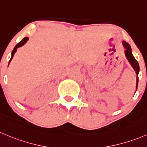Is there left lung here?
<instances>
[{"label":"left lung","mask_w":147,"mask_h":147,"mask_svg":"<svg viewBox=\"0 0 147 147\" xmlns=\"http://www.w3.org/2000/svg\"><path fill=\"white\" fill-rule=\"evenodd\" d=\"M123 45L124 46V47L126 48V51H125V55H126V58L129 60V62H130V64L131 65V66L133 67L134 69L136 72V89H137L138 87V82H139V77H138V75H139V65L138 62L136 61V59L134 57L133 55H132V52H131V47L127 42H123Z\"/></svg>","instance_id":"1"}]
</instances>
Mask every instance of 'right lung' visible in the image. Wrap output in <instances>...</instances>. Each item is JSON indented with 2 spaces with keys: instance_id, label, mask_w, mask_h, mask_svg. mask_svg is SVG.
Listing matches in <instances>:
<instances>
[{
  "instance_id": "add662e5",
  "label": "right lung",
  "mask_w": 147,
  "mask_h": 147,
  "mask_svg": "<svg viewBox=\"0 0 147 147\" xmlns=\"http://www.w3.org/2000/svg\"><path fill=\"white\" fill-rule=\"evenodd\" d=\"M28 37H25V38H24V39H23L22 40H21V42H19V43L17 44V45H16V47H14V49H13V51H12V54H11V59H10V60H9V62H11V59H12L13 57L14 54H15V52H16L17 48L20 47H21V46H23V45H24V44H25L26 42L27 41H28Z\"/></svg>"
}]
</instances>
